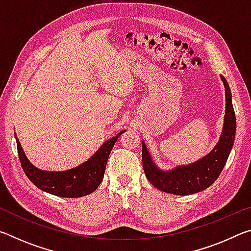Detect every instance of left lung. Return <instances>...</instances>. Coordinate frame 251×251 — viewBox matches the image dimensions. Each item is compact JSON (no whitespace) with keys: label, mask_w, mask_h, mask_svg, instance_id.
Segmentation results:
<instances>
[{"label":"left lung","mask_w":251,"mask_h":251,"mask_svg":"<svg viewBox=\"0 0 251 251\" xmlns=\"http://www.w3.org/2000/svg\"><path fill=\"white\" fill-rule=\"evenodd\" d=\"M220 78L226 93V110L222 135L210 152L193 164L181 165L169 171H163L152 160L151 152L148 151L145 143L142 141L144 172L151 185L161 192L181 196L196 194L214 184L222 173L235 142L236 115L228 82L222 75Z\"/></svg>","instance_id":"obj_1"}]
</instances>
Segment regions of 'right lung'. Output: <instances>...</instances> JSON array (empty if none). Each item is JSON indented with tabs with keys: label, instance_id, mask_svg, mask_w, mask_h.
<instances>
[{
	"label": "right lung",
	"instance_id": "right-lung-1",
	"mask_svg": "<svg viewBox=\"0 0 251 251\" xmlns=\"http://www.w3.org/2000/svg\"><path fill=\"white\" fill-rule=\"evenodd\" d=\"M124 131H120L116 136L104 142L94 152V155H92L83 164L63 172L42 171L34 166L25 155L16 134L15 139L20 161L25 175L37 188L58 197L77 198L92 194L100 186L104 178L106 164L110 151L118 137Z\"/></svg>",
	"mask_w": 251,
	"mask_h": 251
}]
</instances>
